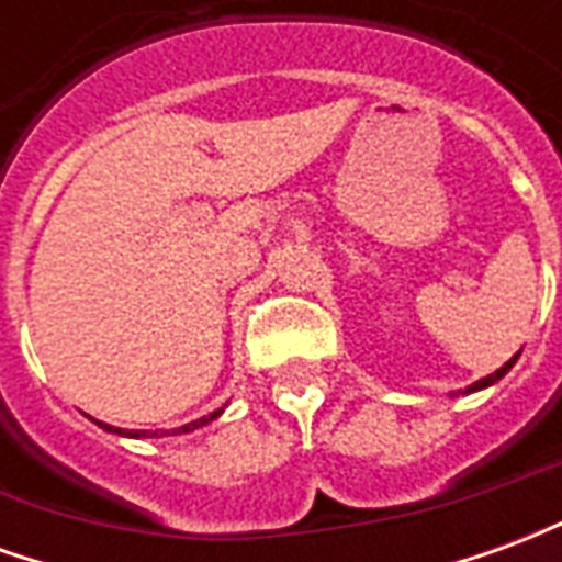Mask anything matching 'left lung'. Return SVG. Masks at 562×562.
<instances>
[{
	"mask_svg": "<svg viewBox=\"0 0 562 562\" xmlns=\"http://www.w3.org/2000/svg\"><path fill=\"white\" fill-rule=\"evenodd\" d=\"M518 358H520V352H518V355H512V358H508L506 364L499 367V370H496V373H491V376L479 379V382H472L470 389L458 391V394H475V391H484V389H491V385H496V382H499V379L506 376L508 370H512V367H515V361H518ZM458 394H451V397H458Z\"/></svg>",
	"mask_w": 562,
	"mask_h": 562,
	"instance_id": "8db88e82",
	"label": "left lung"
}]
</instances>
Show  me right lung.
I'll list each match as a JSON object with an SVG mask.
<instances>
[{
	"label": "right lung",
	"instance_id": "obj_1",
	"mask_svg": "<svg viewBox=\"0 0 562 562\" xmlns=\"http://www.w3.org/2000/svg\"><path fill=\"white\" fill-rule=\"evenodd\" d=\"M222 409H225V406H222ZM222 409H216V413L204 415V418H195V422L183 424V427H173V430H161V434H149V430H123V427H114V424L95 422V418H92V422L99 424V427H102V430H108V434L128 436V439H147V436H168V434L177 436V434H192V430H198V427H204V424L216 422V418H220V415H222Z\"/></svg>",
	"mask_w": 562,
	"mask_h": 562
}]
</instances>
